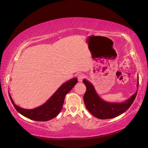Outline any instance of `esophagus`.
<instances>
[{"instance_id": "esophagus-1", "label": "esophagus", "mask_w": 148, "mask_h": 148, "mask_svg": "<svg viewBox=\"0 0 148 148\" xmlns=\"http://www.w3.org/2000/svg\"><path fill=\"white\" fill-rule=\"evenodd\" d=\"M84 74H83V73L79 74V75H78V81H79V82H82L83 81V79H84Z\"/></svg>"}]
</instances>
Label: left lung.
<instances>
[{
    "label": "left lung",
    "mask_w": 148,
    "mask_h": 148,
    "mask_svg": "<svg viewBox=\"0 0 148 148\" xmlns=\"http://www.w3.org/2000/svg\"><path fill=\"white\" fill-rule=\"evenodd\" d=\"M138 78L139 77L138 88ZM83 82L86 87V91L83 97L85 106L92 115L99 119H112L125 112L133 104L138 92L137 91L130 98L123 102L110 103L101 99L91 83L86 79H84Z\"/></svg>",
    "instance_id": "8db88e82"
}]
</instances>
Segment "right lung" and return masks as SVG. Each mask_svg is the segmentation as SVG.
<instances>
[{"instance_id": "1", "label": "right lung", "mask_w": 148, "mask_h": 148, "mask_svg": "<svg viewBox=\"0 0 148 148\" xmlns=\"http://www.w3.org/2000/svg\"><path fill=\"white\" fill-rule=\"evenodd\" d=\"M77 82V78H74L64 83L44 104L33 109H25L16 106L8 94L13 106L20 114L31 120L43 122L53 119L60 113L66 95L71 90Z\"/></svg>"}]
</instances>
